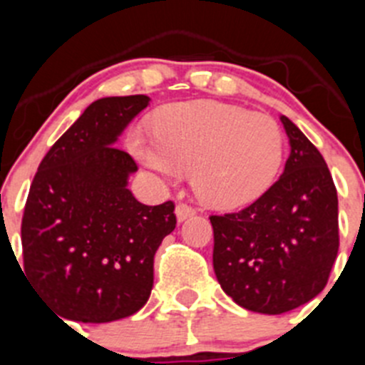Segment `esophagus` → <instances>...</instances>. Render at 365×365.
<instances>
[{
  "mask_svg": "<svg viewBox=\"0 0 365 365\" xmlns=\"http://www.w3.org/2000/svg\"><path fill=\"white\" fill-rule=\"evenodd\" d=\"M193 214H195V208H193V206H190L188 202H179V205L175 206V215L179 221H185V219L192 217Z\"/></svg>",
  "mask_w": 365,
  "mask_h": 365,
  "instance_id": "esophagus-1",
  "label": "esophagus"
}]
</instances>
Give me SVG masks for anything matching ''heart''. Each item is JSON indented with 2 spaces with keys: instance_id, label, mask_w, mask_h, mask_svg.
Segmentation results:
<instances>
[{
  "instance_id": "b5f03b06",
  "label": "heart",
  "mask_w": 365,
  "mask_h": 365,
  "mask_svg": "<svg viewBox=\"0 0 365 365\" xmlns=\"http://www.w3.org/2000/svg\"><path fill=\"white\" fill-rule=\"evenodd\" d=\"M131 148L148 168L170 179L192 170L202 202L234 210L256 201L276 180L285 137L265 113L197 100L157 113L153 135L133 131Z\"/></svg>"
}]
</instances>
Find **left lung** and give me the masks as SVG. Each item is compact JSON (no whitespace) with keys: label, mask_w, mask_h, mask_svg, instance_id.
<instances>
[{"label":"left lung","mask_w":365,"mask_h":365,"mask_svg":"<svg viewBox=\"0 0 365 365\" xmlns=\"http://www.w3.org/2000/svg\"><path fill=\"white\" fill-rule=\"evenodd\" d=\"M291 155L259 199L234 214L210 215L214 270L237 305L282 314L324 291L338 254V195L314 144L287 117Z\"/></svg>","instance_id":"left-lung-1"}]
</instances>
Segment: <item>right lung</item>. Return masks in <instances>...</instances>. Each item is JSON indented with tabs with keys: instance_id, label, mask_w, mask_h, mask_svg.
<instances>
[{
	"instance_id": "obj_1",
	"label": "right lung",
	"mask_w": 365,
	"mask_h": 365,
	"mask_svg": "<svg viewBox=\"0 0 365 365\" xmlns=\"http://www.w3.org/2000/svg\"><path fill=\"white\" fill-rule=\"evenodd\" d=\"M148 104L146 95L93 102L47 151L29 190L24 269L38 296L66 320H120L151 294L153 257L175 228V205L138 202L128 188L137 163L115 148Z\"/></svg>"
}]
</instances>
